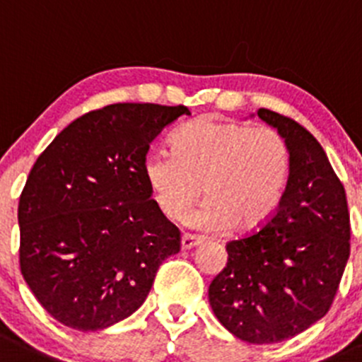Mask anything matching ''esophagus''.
<instances>
[{"instance_id":"34e87169","label":"esophagus","mask_w":362,"mask_h":362,"mask_svg":"<svg viewBox=\"0 0 362 362\" xmlns=\"http://www.w3.org/2000/svg\"><path fill=\"white\" fill-rule=\"evenodd\" d=\"M198 245H200V239L192 238V235H187V234L182 235V239H180L182 250H191V248H194V246H198Z\"/></svg>"}]
</instances>
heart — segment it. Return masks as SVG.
Instances as JSON below:
<instances>
[{
    "mask_svg": "<svg viewBox=\"0 0 362 362\" xmlns=\"http://www.w3.org/2000/svg\"><path fill=\"white\" fill-rule=\"evenodd\" d=\"M289 165L288 143L275 128L205 116L175 132L171 151L148 155L144 178L165 218H184L204 185L207 202L189 216L191 227L252 232L279 209Z\"/></svg>",
    "mask_w": 362,
    "mask_h": 362,
    "instance_id": "b5f03b06",
    "label": "heart"
}]
</instances>
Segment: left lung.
I'll list each match as a JSON object with an SVG mask.
<instances>
[{"mask_svg":"<svg viewBox=\"0 0 362 362\" xmlns=\"http://www.w3.org/2000/svg\"><path fill=\"white\" fill-rule=\"evenodd\" d=\"M257 116L288 143V185L259 230L227 243V266L209 286V302L235 337L272 344L329 313L350 255V214L343 184L314 135L273 110L259 109Z\"/></svg>","mask_w":362,"mask_h":362,"instance_id":"8db88e82","label":"left lung"}]
</instances>
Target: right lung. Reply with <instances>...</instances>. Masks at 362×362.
<instances>
[{
    "instance_id": "right-lung-1",
    "label": "right lung",
    "mask_w": 362,
    "mask_h": 362,
    "mask_svg": "<svg viewBox=\"0 0 362 362\" xmlns=\"http://www.w3.org/2000/svg\"><path fill=\"white\" fill-rule=\"evenodd\" d=\"M187 107L114 103L83 114L39 155L19 198V266L57 322L101 330L143 305L180 230L144 178L150 143Z\"/></svg>"
}]
</instances>
